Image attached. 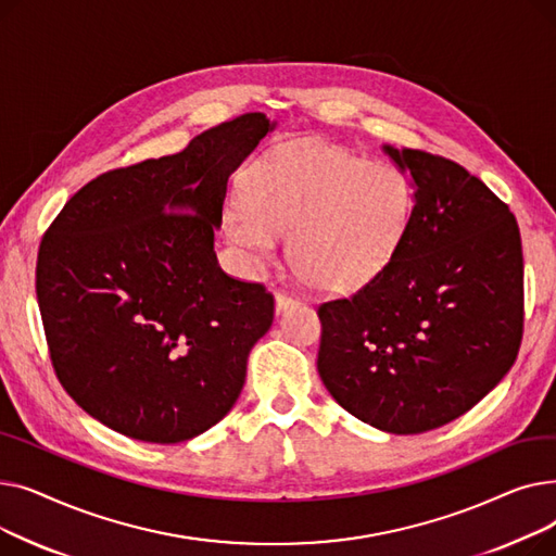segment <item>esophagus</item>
Segmentation results:
<instances>
[{
  "instance_id": "esophagus-1",
  "label": "esophagus",
  "mask_w": 556,
  "mask_h": 556,
  "mask_svg": "<svg viewBox=\"0 0 556 556\" xmlns=\"http://www.w3.org/2000/svg\"><path fill=\"white\" fill-rule=\"evenodd\" d=\"M295 304H298V300H295L293 295L281 293V290L275 295V311H277V313H283V311H288L290 306H295Z\"/></svg>"
}]
</instances>
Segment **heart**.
<instances>
[{"mask_svg": "<svg viewBox=\"0 0 556 556\" xmlns=\"http://www.w3.org/2000/svg\"><path fill=\"white\" fill-rule=\"evenodd\" d=\"M245 200L225 212L233 243L268 258L277 237H290V266L323 293H352L381 273L413 212L410 185L396 168L329 143L293 146L258 162Z\"/></svg>", "mask_w": 556, "mask_h": 556, "instance_id": "b5f03b06", "label": "heart"}]
</instances>
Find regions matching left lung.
<instances>
[{
	"mask_svg": "<svg viewBox=\"0 0 556 556\" xmlns=\"http://www.w3.org/2000/svg\"><path fill=\"white\" fill-rule=\"evenodd\" d=\"M413 212L388 266L319 304L317 371L356 419L392 434L440 428L511 369L522 338V248L507 204L464 166L383 146Z\"/></svg>",
	"mask_w": 556,
	"mask_h": 556,
	"instance_id": "8db88e82",
	"label": "left lung"
}]
</instances>
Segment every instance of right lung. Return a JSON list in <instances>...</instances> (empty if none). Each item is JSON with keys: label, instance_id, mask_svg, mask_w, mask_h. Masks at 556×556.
Returning <instances> with one entry per match:
<instances>
[{"label": "right lung", "instance_id": "right-lung-1", "mask_svg": "<svg viewBox=\"0 0 556 556\" xmlns=\"http://www.w3.org/2000/svg\"><path fill=\"white\" fill-rule=\"evenodd\" d=\"M275 126L248 112L182 153L108 170L45 233L36 293L51 363L103 426L178 444L237 403L275 300L220 270L214 231L229 175Z\"/></svg>", "mask_w": 556, "mask_h": 556}]
</instances>
